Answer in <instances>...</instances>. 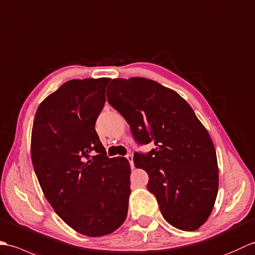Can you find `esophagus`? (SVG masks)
Returning a JSON list of instances; mask_svg holds the SVG:
<instances>
[{
	"mask_svg": "<svg viewBox=\"0 0 255 255\" xmlns=\"http://www.w3.org/2000/svg\"><path fill=\"white\" fill-rule=\"evenodd\" d=\"M127 159L129 161V165H131L132 168H134V161H133V156L131 154L127 155Z\"/></svg>",
	"mask_w": 255,
	"mask_h": 255,
	"instance_id": "1",
	"label": "esophagus"
}]
</instances>
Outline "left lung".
<instances>
[{"mask_svg": "<svg viewBox=\"0 0 255 255\" xmlns=\"http://www.w3.org/2000/svg\"><path fill=\"white\" fill-rule=\"evenodd\" d=\"M108 103L121 113L139 144L154 143L147 155L135 154V167L148 173L147 184L163 218L194 231L206 223L218 193L216 150L193 109L174 90L145 77L115 78Z\"/></svg>", "mask_w": 255, "mask_h": 255, "instance_id": "8db88e82", "label": "left lung"}]
</instances>
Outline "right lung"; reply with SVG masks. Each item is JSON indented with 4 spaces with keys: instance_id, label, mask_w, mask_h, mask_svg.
I'll return each mask as SVG.
<instances>
[{
    "instance_id": "add662e5",
    "label": "right lung",
    "mask_w": 255,
    "mask_h": 255,
    "mask_svg": "<svg viewBox=\"0 0 255 255\" xmlns=\"http://www.w3.org/2000/svg\"><path fill=\"white\" fill-rule=\"evenodd\" d=\"M110 78L72 80L39 105L31 161L44 196L71 228L88 237L112 234L128 216L131 167L108 158L95 123ZM95 150L98 155L89 156Z\"/></svg>"
}]
</instances>
